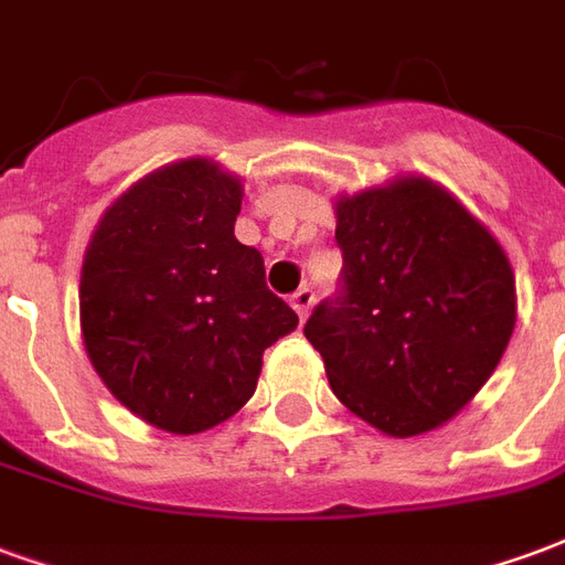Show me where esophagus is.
Returning <instances> with one entry per match:
<instances>
[{
	"label": "esophagus",
	"mask_w": 565,
	"mask_h": 565,
	"mask_svg": "<svg viewBox=\"0 0 565 565\" xmlns=\"http://www.w3.org/2000/svg\"><path fill=\"white\" fill-rule=\"evenodd\" d=\"M290 306L296 308L299 318H306L308 311H311V306H315V287H311V284H302V287L290 296Z\"/></svg>",
	"instance_id": "obj_1"
}]
</instances>
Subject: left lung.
Here are the masks:
<instances>
[{"mask_svg": "<svg viewBox=\"0 0 565 565\" xmlns=\"http://www.w3.org/2000/svg\"><path fill=\"white\" fill-rule=\"evenodd\" d=\"M339 290L306 320L332 393L396 438L460 412L514 330V278L497 238L424 178L339 202Z\"/></svg>", "mask_w": 565, "mask_h": 565, "instance_id": "8db88e82", "label": "left lung"}]
</instances>
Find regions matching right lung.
Returning <instances> with one entry per match:
<instances>
[{
    "label": "right lung",
    "instance_id": "1",
    "mask_svg": "<svg viewBox=\"0 0 565 565\" xmlns=\"http://www.w3.org/2000/svg\"><path fill=\"white\" fill-rule=\"evenodd\" d=\"M242 184L184 160L127 190L93 233L81 330L93 369L141 420L193 436L257 391L263 351L296 330L257 247L233 235Z\"/></svg>",
    "mask_w": 565,
    "mask_h": 565
}]
</instances>
